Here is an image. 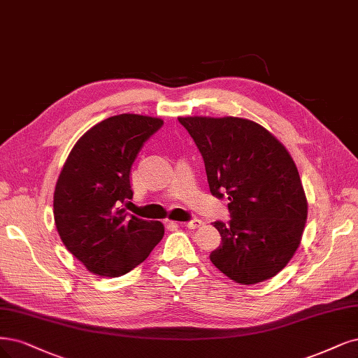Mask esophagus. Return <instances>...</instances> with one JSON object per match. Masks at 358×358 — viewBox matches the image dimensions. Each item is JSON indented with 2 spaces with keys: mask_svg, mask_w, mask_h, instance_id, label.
Listing matches in <instances>:
<instances>
[{
  "mask_svg": "<svg viewBox=\"0 0 358 358\" xmlns=\"http://www.w3.org/2000/svg\"><path fill=\"white\" fill-rule=\"evenodd\" d=\"M203 222L200 219H192L189 222H183V224H180L182 227H187V228H191V229H195V228H200Z\"/></svg>",
  "mask_w": 358,
  "mask_h": 358,
  "instance_id": "1",
  "label": "esophagus"
}]
</instances>
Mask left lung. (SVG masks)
<instances>
[{"label":"left lung","instance_id":"8db88e82","mask_svg":"<svg viewBox=\"0 0 358 358\" xmlns=\"http://www.w3.org/2000/svg\"><path fill=\"white\" fill-rule=\"evenodd\" d=\"M203 155L208 187L227 199L231 220H216L213 265L255 285L277 275L299 248L308 206L296 164L273 134L237 117H180Z\"/></svg>","mask_w":358,"mask_h":358}]
</instances>
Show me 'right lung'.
Returning <instances> with one entry per match:
<instances>
[{"label":"right lung","mask_w":358,"mask_h":358,"mask_svg":"<svg viewBox=\"0 0 358 358\" xmlns=\"http://www.w3.org/2000/svg\"><path fill=\"white\" fill-rule=\"evenodd\" d=\"M163 120L120 114L85 131L56 183L53 213L66 249L102 277H120L150 256L164 225L126 212L131 166Z\"/></svg>","instance_id":"add662e5"}]
</instances>
